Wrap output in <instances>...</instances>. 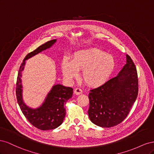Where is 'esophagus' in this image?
I'll list each match as a JSON object with an SVG mask.
<instances>
[{"instance_id":"obj_1","label":"esophagus","mask_w":154,"mask_h":154,"mask_svg":"<svg viewBox=\"0 0 154 154\" xmlns=\"http://www.w3.org/2000/svg\"><path fill=\"white\" fill-rule=\"evenodd\" d=\"M74 94L76 95H79L82 94V90L80 88H76L75 90H74Z\"/></svg>"}]
</instances>
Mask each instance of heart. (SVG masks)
Returning <instances> with one entry per match:
<instances>
[{
	"mask_svg": "<svg viewBox=\"0 0 154 154\" xmlns=\"http://www.w3.org/2000/svg\"><path fill=\"white\" fill-rule=\"evenodd\" d=\"M116 67L112 56L97 48H89L76 51L70 61L63 58L61 69L63 76L72 80L78 76V71H83V80L92 87H98L109 80Z\"/></svg>",
	"mask_w": 154,
	"mask_h": 154,
	"instance_id": "1",
	"label": "heart"
}]
</instances>
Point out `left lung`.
Wrapping results in <instances>:
<instances>
[{
  "label": "left lung",
  "instance_id": "left-lung-1",
  "mask_svg": "<svg viewBox=\"0 0 154 154\" xmlns=\"http://www.w3.org/2000/svg\"><path fill=\"white\" fill-rule=\"evenodd\" d=\"M90 91L88 114L91 122L104 128L122 123L129 114L139 91L137 69L130 56L127 55V63L117 76Z\"/></svg>",
  "mask_w": 154,
  "mask_h": 154
}]
</instances>
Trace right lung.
<instances>
[{
    "label": "right lung",
    "instance_id": "1",
    "mask_svg": "<svg viewBox=\"0 0 154 154\" xmlns=\"http://www.w3.org/2000/svg\"><path fill=\"white\" fill-rule=\"evenodd\" d=\"M55 42L56 40L48 41L27 54L20 65L17 80L16 96L22 113L31 125L42 130L54 129L63 123L66 114L64 105L72 97L73 89L71 87H67L60 84L54 85L42 105L36 109L29 108L23 102L22 97V71L24 69L26 60L49 48Z\"/></svg>",
    "mask_w": 154,
    "mask_h": 154
}]
</instances>
